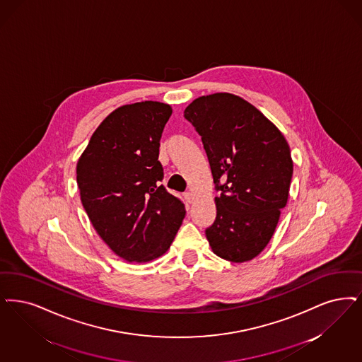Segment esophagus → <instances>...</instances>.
<instances>
[{"label":"esophagus","instance_id":"esophagus-1","mask_svg":"<svg viewBox=\"0 0 362 362\" xmlns=\"http://www.w3.org/2000/svg\"><path fill=\"white\" fill-rule=\"evenodd\" d=\"M185 198L188 203H191L194 201V194L191 191H187V192H185Z\"/></svg>","mask_w":362,"mask_h":362}]
</instances>
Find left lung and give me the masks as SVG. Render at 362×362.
<instances>
[{
    "label": "left lung",
    "instance_id": "left-lung-1",
    "mask_svg": "<svg viewBox=\"0 0 362 362\" xmlns=\"http://www.w3.org/2000/svg\"><path fill=\"white\" fill-rule=\"evenodd\" d=\"M185 117L202 137L221 192L207 241L221 259L252 260L271 241L288 201L293 173L288 143L259 109L229 93L194 100Z\"/></svg>",
    "mask_w": 362,
    "mask_h": 362
}]
</instances>
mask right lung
I'll list each match as a JSON object with an SVG mask.
<instances>
[{
	"instance_id": "add662e5",
	"label": "right lung",
	"mask_w": 362,
	"mask_h": 362,
	"mask_svg": "<svg viewBox=\"0 0 362 362\" xmlns=\"http://www.w3.org/2000/svg\"><path fill=\"white\" fill-rule=\"evenodd\" d=\"M171 115L163 102L119 106L93 133L76 164L81 201L94 229L129 262L163 256L186 216L182 201L160 185V139Z\"/></svg>"
}]
</instances>
